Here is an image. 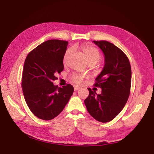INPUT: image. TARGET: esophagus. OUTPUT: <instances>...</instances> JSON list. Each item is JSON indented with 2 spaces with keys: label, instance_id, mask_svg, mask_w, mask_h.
I'll use <instances>...</instances> for the list:
<instances>
[{
  "label": "esophagus",
  "instance_id": "obj_1",
  "mask_svg": "<svg viewBox=\"0 0 154 154\" xmlns=\"http://www.w3.org/2000/svg\"><path fill=\"white\" fill-rule=\"evenodd\" d=\"M79 89H80V87H79V86H75V87H74L75 91H78V90H79Z\"/></svg>",
  "mask_w": 154,
  "mask_h": 154
}]
</instances>
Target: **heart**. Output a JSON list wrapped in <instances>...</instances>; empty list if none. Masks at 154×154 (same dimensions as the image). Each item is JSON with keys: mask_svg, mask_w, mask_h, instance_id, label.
Instances as JSON below:
<instances>
[{"mask_svg": "<svg viewBox=\"0 0 154 154\" xmlns=\"http://www.w3.org/2000/svg\"><path fill=\"white\" fill-rule=\"evenodd\" d=\"M82 51L84 55H85L86 61L89 64L95 65L100 61V60L101 59V53L99 51V50L97 49H96L95 47L91 46V45H85V46L83 47ZM71 52V49H68L67 51V52H66L64 57V61H64V63H66V62H67V59L69 55H70ZM72 79H73V81L75 83L80 84L82 82V81L83 79V76L75 75H74Z\"/></svg>", "mask_w": 154, "mask_h": 154, "instance_id": "heart-1", "label": "heart"}]
</instances>
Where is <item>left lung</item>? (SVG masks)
<instances>
[{
	"mask_svg": "<svg viewBox=\"0 0 154 154\" xmlns=\"http://www.w3.org/2000/svg\"><path fill=\"white\" fill-rule=\"evenodd\" d=\"M105 57L103 70L95 79L94 85L101 89V94L88 88L85 102L90 115L98 122H110L121 112L130 93L131 69L125 54L106 41H93Z\"/></svg>",
	"mask_w": 154,
	"mask_h": 154,
	"instance_id": "8db88e82",
	"label": "left lung"
}]
</instances>
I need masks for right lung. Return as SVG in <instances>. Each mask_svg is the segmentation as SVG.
<instances>
[{
	"label": "right lung",
	"instance_id": "1",
	"mask_svg": "<svg viewBox=\"0 0 154 154\" xmlns=\"http://www.w3.org/2000/svg\"><path fill=\"white\" fill-rule=\"evenodd\" d=\"M68 42L53 39L45 41L30 52L24 64L22 88L30 110L39 119L51 120L64 109L73 95L71 84L54 85L57 74L63 71V58Z\"/></svg>",
	"mask_w": 154,
	"mask_h": 154
}]
</instances>
